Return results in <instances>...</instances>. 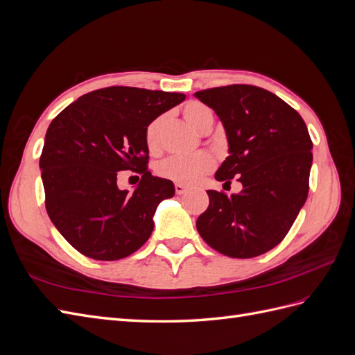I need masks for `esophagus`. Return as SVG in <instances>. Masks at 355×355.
I'll use <instances>...</instances> for the list:
<instances>
[{"mask_svg": "<svg viewBox=\"0 0 355 355\" xmlns=\"http://www.w3.org/2000/svg\"><path fill=\"white\" fill-rule=\"evenodd\" d=\"M187 189H188V188H187L185 185H182V184H176V185H175V191H176V194H178V196L185 194Z\"/></svg>", "mask_w": 355, "mask_h": 355, "instance_id": "1", "label": "esophagus"}]
</instances>
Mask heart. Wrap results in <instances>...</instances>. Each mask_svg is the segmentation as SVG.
I'll list each match as a JSON object with an SVG mask.
<instances>
[{"label": "heart", "mask_w": 355, "mask_h": 355, "mask_svg": "<svg viewBox=\"0 0 355 355\" xmlns=\"http://www.w3.org/2000/svg\"><path fill=\"white\" fill-rule=\"evenodd\" d=\"M184 116L187 121L194 125L200 132H207L213 125L214 114L211 108L197 101H191L184 106ZM164 124V116H158L148 124L145 130V144L151 153L159 149L161 128ZM214 167V158L206 151H200L192 155H173L161 161L157 166V175L173 180L176 184L191 185L197 182L202 175L209 173Z\"/></svg>", "instance_id": "heart-1"}]
</instances>
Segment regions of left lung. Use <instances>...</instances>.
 Segmentation results:
<instances>
[{
  "mask_svg": "<svg viewBox=\"0 0 355 355\" xmlns=\"http://www.w3.org/2000/svg\"><path fill=\"white\" fill-rule=\"evenodd\" d=\"M216 112L228 137L230 155L216 180L243 189L230 197L207 191L209 207L197 230L211 249L239 259L270 252L292 228L309 191L313 142L292 106L265 89L232 84L196 93Z\"/></svg>",
  "mask_w": 355,
  "mask_h": 355,
  "instance_id": "obj_1",
  "label": "left lung"
}]
</instances>
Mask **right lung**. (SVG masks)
Instances as JSON below:
<instances>
[{"label":"right lung","instance_id":"1","mask_svg":"<svg viewBox=\"0 0 355 355\" xmlns=\"http://www.w3.org/2000/svg\"><path fill=\"white\" fill-rule=\"evenodd\" d=\"M185 99L182 93L114 85L67 106L47 128L40 158L46 209L73 249L96 261H118L146 243L155 209L175 196L168 179L148 171V124ZM143 175L133 193L116 173Z\"/></svg>","mask_w":355,"mask_h":355}]
</instances>
